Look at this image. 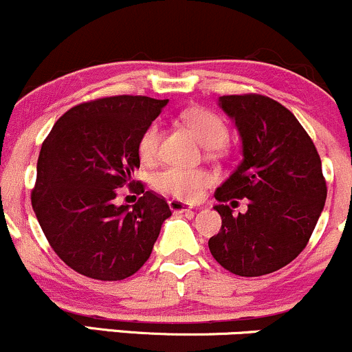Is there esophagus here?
Returning a JSON list of instances; mask_svg holds the SVG:
<instances>
[{"instance_id":"esophagus-1","label":"esophagus","mask_w":352,"mask_h":352,"mask_svg":"<svg viewBox=\"0 0 352 352\" xmlns=\"http://www.w3.org/2000/svg\"><path fill=\"white\" fill-rule=\"evenodd\" d=\"M170 209H172V212L175 214H182V212H188V210H192V206L188 204V202H184V201H179V199H172V201L168 202Z\"/></svg>"}]
</instances>
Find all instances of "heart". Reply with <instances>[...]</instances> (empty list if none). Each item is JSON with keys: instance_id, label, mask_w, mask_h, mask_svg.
I'll use <instances>...</instances> for the list:
<instances>
[{"instance_id": "b5f03b06", "label": "heart", "mask_w": 352, "mask_h": 352, "mask_svg": "<svg viewBox=\"0 0 352 352\" xmlns=\"http://www.w3.org/2000/svg\"><path fill=\"white\" fill-rule=\"evenodd\" d=\"M184 121L195 138L206 148H219L228 140V128L219 116L207 109H188L184 113ZM160 143V126L148 124L138 142V153L143 162L155 160ZM210 184V175L206 170L165 168L155 177V187L179 201H194Z\"/></svg>"}]
</instances>
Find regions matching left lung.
<instances>
[{
	"label": "left lung",
	"mask_w": 352,
	"mask_h": 352,
	"mask_svg": "<svg viewBox=\"0 0 352 352\" xmlns=\"http://www.w3.org/2000/svg\"><path fill=\"white\" fill-rule=\"evenodd\" d=\"M217 104L234 121L243 160L214 194L223 226L209 250L234 275H268L295 260L312 236L327 197L322 164L280 102L244 94L223 96ZM243 197L248 210L232 214L227 202Z\"/></svg>",
	"instance_id": "left-lung-1"
}]
</instances>
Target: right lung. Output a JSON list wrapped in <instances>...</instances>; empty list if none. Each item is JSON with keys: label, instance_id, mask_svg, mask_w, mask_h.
Listing matches in <instances>:
<instances>
[{"label": "right lung", "instance_id": "add662e5", "mask_svg": "<svg viewBox=\"0 0 352 352\" xmlns=\"http://www.w3.org/2000/svg\"><path fill=\"white\" fill-rule=\"evenodd\" d=\"M168 99L113 96L69 109L43 142L32 206L43 234L80 275L116 282L150 258L172 216L164 197L143 188L136 205L116 206L117 188L140 168L138 142Z\"/></svg>", "mask_w": 352, "mask_h": 352}]
</instances>
